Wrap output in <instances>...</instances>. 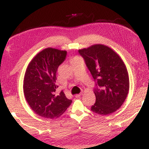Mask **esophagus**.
<instances>
[{
    "instance_id": "34e87169",
    "label": "esophagus",
    "mask_w": 149,
    "mask_h": 149,
    "mask_svg": "<svg viewBox=\"0 0 149 149\" xmlns=\"http://www.w3.org/2000/svg\"><path fill=\"white\" fill-rule=\"evenodd\" d=\"M83 94V93H81V94H77V95H75V97L76 98H79V97H81V95Z\"/></svg>"
}]
</instances>
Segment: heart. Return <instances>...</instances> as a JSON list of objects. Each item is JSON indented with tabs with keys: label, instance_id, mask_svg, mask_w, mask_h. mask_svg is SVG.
Wrapping results in <instances>:
<instances>
[{
	"label": "heart",
	"instance_id": "1",
	"mask_svg": "<svg viewBox=\"0 0 149 149\" xmlns=\"http://www.w3.org/2000/svg\"><path fill=\"white\" fill-rule=\"evenodd\" d=\"M79 58L78 57H75V58H73L72 60V61H75V60H79Z\"/></svg>",
	"mask_w": 149,
	"mask_h": 149
}]
</instances>
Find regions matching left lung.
Returning <instances> with one entry per match:
<instances>
[{
	"instance_id": "obj_1",
	"label": "left lung",
	"mask_w": 149,
	"mask_h": 149,
	"mask_svg": "<svg viewBox=\"0 0 149 149\" xmlns=\"http://www.w3.org/2000/svg\"><path fill=\"white\" fill-rule=\"evenodd\" d=\"M96 81V102L91 110L100 115L116 111L130 89L127 70L120 56L109 47L96 44L78 50Z\"/></svg>"
}]
</instances>
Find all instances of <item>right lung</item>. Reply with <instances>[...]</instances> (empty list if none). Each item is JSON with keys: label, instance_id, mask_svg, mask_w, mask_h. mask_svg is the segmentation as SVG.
<instances>
[{"label": "right lung", "instance_id": "1", "mask_svg": "<svg viewBox=\"0 0 149 149\" xmlns=\"http://www.w3.org/2000/svg\"><path fill=\"white\" fill-rule=\"evenodd\" d=\"M67 52L47 48L39 52L27 65L24 79V93L35 113L54 119L60 116L72 102L63 91L55 94L56 72L64 61Z\"/></svg>", "mask_w": 149, "mask_h": 149}]
</instances>
